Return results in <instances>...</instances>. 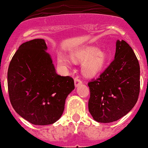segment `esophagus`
I'll use <instances>...</instances> for the list:
<instances>
[{
	"instance_id": "obj_1",
	"label": "esophagus",
	"mask_w": 148,
	"mask_h": 148,
	"mask_svg": "<svg viewBox=\"0 0 148 148\" xmlns=\"http://www.w3.org/2000/svg\"><path fill=\"white\" fill-rule=\"evenodd\" d=\"M74 82H75V86L78 87L79 86L80 84H82V81L81 80V79H78V78H75V80H74Z\"/></svg>"
}]
</instances>
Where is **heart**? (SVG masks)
Returning <instances> with one entry per match:
<instances>
[{"instance_id": "1", "label": "heart", "mask_w": 148, "mask_h": 148, "mask_svg": "<svg viewBox=\"0 0 148 148\" xmlns=\"http://www.w3.org/2000/svg\"><path fill=\"white\" fill-rule=\"evenodd\" d=\"M75 59L80 60H84L82 65L83 72L86 75H94L99 73L104 66L106 57L104 53L98 51L97 49H90L86 51L75 55L73 56ZM58 64L64 66L69 65V60L62 53L58 54Z\"/></svg>"}]
</instances>
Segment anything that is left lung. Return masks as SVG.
<instances>
[{"label":"left lung","instance_id":"8db88e82","mask_svg":"<svg viewBox=\"0 0 148 148\" xmlns=\"http://www.w3.org/2000/svg\"><path fill=\"white\" fill-rule=\"evenodd\" d=\"M88 86V109L97 122L112 123L132 110L139 95L140 66L127 42L117 40L114 60Z\"/></svg>","mask_w":148,"mask_h":148}]
</instances>
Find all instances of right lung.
Wrapping results in <instances>:
<instances>
[{"label": "right lung", "mask_w": 148, "mask_h": 148, "mask_svg": "<svg viewBox=\"0 0 148 148\" xmlns=\"http://www.w3.org/2000/svg\"><path fill=\"white\" fill-rule=\"evenodd\" d=\"M42 39L26 42L12 57L7 73L10 100L21 117L34 125H49L61 117L75 88L69 76L55 71Z\"/></svg>", "instance_id": "obj_1"}]
</instances>
